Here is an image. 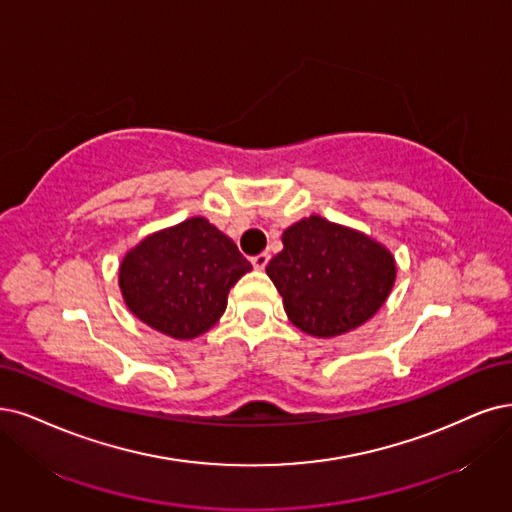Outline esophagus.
<instances>
[{"label":"esophagus","mask_w":512,"mask_h":512,"mask_svg":"<svg viewBox=\"0 0 512 512\" xmlns=\"http://www.w3.org/2000/svg\"><path fill=\"white\" fill-rule=\"evenodd\" d=\"M253 266H255V270H263L268 266V261H270V255L268 253H259V255H255L253 259Z\"/></svg>","instance_id":"34e87169"}]
</instances>
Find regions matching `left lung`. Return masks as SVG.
Instances as JSON below:
<instances>
[{
  "mask_svg": "<svg viewBox=\"0 0 512 512\" xmlns=\"http://www.w3.org/2000/svg\"><path fill=\"white\" fill-rule=\"evenodd\" d=\"M282 244L266 272L291 323L314 337L363 325L394 285V257L382 244L323 217L297 221L282 234Z\"/></svg>",
  "mask_w": 512,
  "mask_h": 512,
  "instance_id": "obj_1",
  "label": "left lung"
}]
</instances>
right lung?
I'll return each instance as SVG.
<instances>
[{"instance_id": "add662e5", "label": "right lung", "mask_w": 512, "mask_h": 512, "mask_svg": "<svg viewBox=\"0 0 512 512\" xmlns=\"http://www.w3.org/2000/svg\"><path fill=\"white\" fill-rule=\"evenodd\" d=\"M251 268L215 225L192 217L135 246L120 266V289L143 323L175 339H192L217 323L227 293Z\"/></svg>"}]
</instances>
